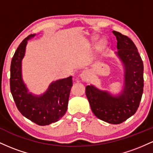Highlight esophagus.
Here are the masks:
<instances>
[{
    "instance_id": "esophagus-1",
    "label": "esophagus",
    "mask_w": 153,
    "mask_h": 153,
    "mask_svg": "<svg viewBox=\"0 0 153 153\" xmlns=\"http://www.w3.org/2000/svg\"><path fill=\"white\" fill-rule=\"evenodd\" d=\"M80 78H81L82 80H83V81H88L91 78L90 73H89L88 71H82V73H80Z\"/></svg>"
}]
</instances>
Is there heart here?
I'll use <instances>...</instances> for the list:
<instances>
[{
  "instance_id": "b5f03b06",
  "label": "heart",
  "mask_w": 153,
  "mask_h": 153,
  "mask_svg": "<svg viewBox=\"0 0 153 153\" xmlns=\"http://www.w3.org/2000/svg\"><path fill=\"white\" fill-rule=\"evenodd\" d=\"M105 45H106V42H105L104 41H103L102 42H101V47H103V46H104Z\"/></svg>"
}]
</instances>
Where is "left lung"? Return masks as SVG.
<instances>
[{"instance_id": "8db88e82", "label": "left lung", "mask_w": 153, "mask_h": 153, "mask_svg": "<svg viewBox=\"0 0 153 153\" xmlns=\"http://www.w3.org/2000/svg\"><path fill=\"white\" fill-rule=\"evenodd\" d=\"M117 40V56L124 69V88L118 96L87 85L85 94L96 117L107 123L121 124L134 115L143 93L144 66L137 49L128 36L113 31Z\"/></svg>"}]
</instances>
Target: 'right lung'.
Segmentation results:
<instances>
[{
    "instance_id": "right-lung-1",
    "label": "right lung",
    "mask_w": 153,
    "mask_h": 153,
    "mask_svg": "<svg viewBox=\"0 0 153 153\" xmlns=\"http://www.w3.org/2000/svg\"><path fill=\"white\" fill-rule=\"evenodd\" d=\"M35 35L24 39L15 52L10 65V87L21 114L35 124L45 126L57 122L66 113L73 80L70 76L52 82L40 96L29 92L22 78V62L28 40Z\"/></svg>"
}]
</instances>
